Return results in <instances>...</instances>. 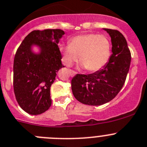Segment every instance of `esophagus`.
<instances>
[{
    "mask_svg": "<svg viewBox=\"0 0 147 147\" xmlns=\"http://www.w3.org/2000/svg\"><path fill=\"white\" fill-rule=\"evenodd\" d=\"M70 74H71V76H74L76 74V72H75V71H73V70H71V71H70Z\"/></svg>",
    "mask_w": 147,
    "mask_h": 147,
    "instance_id": "34e87169",
    "label": "esophagus"
}]
</instances>
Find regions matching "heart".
<instances>
[{"mask_svg":"<svg viewBox=\"0 0 147 147\" xmlns=\"http://www.w3.org/2000/svg\"><path fill=\"white\" fill-rule=\"evenodd\" d=\"M63 63L71 66L79 58L80 65L91 72L99 71L107 63L111 54V44L106 36L97 34L78 35L69 45L60 47Z\"/></svg>","mask_w":147,"mask_h":147,"instance_id":"1","label":"heart"}]
</instances>
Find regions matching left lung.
Returning a JSON list of instances; mask_svg holds the SVG:
<instances>
[{"mask_svg":"<svg viewBox=\"0 0 147 147\" xmlns=\"http://www.w3.org/2000/svg\"><path fill=\"white\" fill-rule=\"evenodd\" d=\"M110 36L112 55L102 69L90 74H76L71 80L75 98L89 105H102L111 101L122 89L131 64V52L119 31L103 29Z\"/></svg>","mask_w":147,"mask_h":147,"instance_id":"obj_1","label":"left lung"}]
</instances>
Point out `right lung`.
<instances>
[{
  "instance_id": "right-lung-1",
  "label": "right lung",
  "mask_w": 147,
  "mask_h": 147,
  "mask_svg": "<svg viewBox=\"0 0 147 147\" xmlns=\"http://www.w3.org/2000/svg\"><path fill=\"white\" fill-rule=\"evenodd\" d=\"M61 29L34 30L24 38L13 61V90L19 106L30 115H40L51 106L50 86L64 67L58 44ZM39 48V53L33 51Z\"/></svg>"
}]
</instances>
